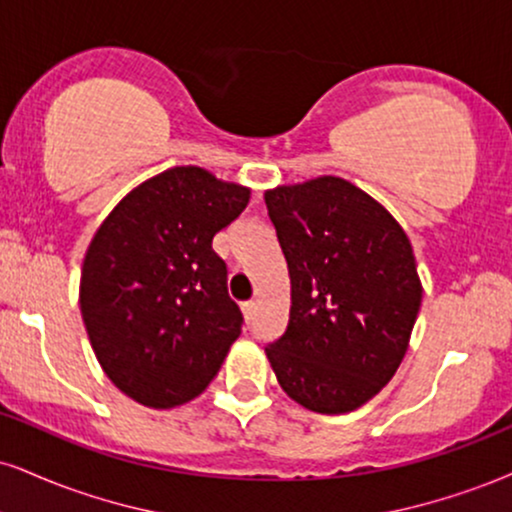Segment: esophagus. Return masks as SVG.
I'll use <instances>...</instances> for the list:
<instances>
[{
  "label": "esophagus",
  "mask_w": 512,
  "mask_h": 512,
  "mask_svg": "<svg viewBox=\"0 0 512 512\" xmlns=\"http://www.w3.org/2000/svg\"><path fill=\"white\" fill-rule=\"evenodd\" d=\"M240 310H243V315H245V319H248V322H250V319H252V317H255L257 303H255V300H248V303H243V305H240Z\"/></svg>",
  "instance_id": "esophagus-1"
}]
</instances>
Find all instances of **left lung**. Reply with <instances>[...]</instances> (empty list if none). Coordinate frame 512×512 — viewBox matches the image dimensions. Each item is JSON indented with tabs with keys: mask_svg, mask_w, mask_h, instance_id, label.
Returning <instances> with one entry per match:
<instances>
[{
	"mask_svg": "<svg viewBox=\"0 0 512 512\" xmlns=\"http://www.w3.org/2000/svg\"><path fill=\"white\" fill-rule=\"evenodd\" d=\"M288 264L286 334L264 348L288 398L343 415L389 384L408 353L422 281L396 217L341 176L264 193Z\"/></svg>",
	"mask_w": 512,
	"mask_h": 512,
	"instance_id": "left-lung-1",
	"label": "left lung"
}]
</instances>
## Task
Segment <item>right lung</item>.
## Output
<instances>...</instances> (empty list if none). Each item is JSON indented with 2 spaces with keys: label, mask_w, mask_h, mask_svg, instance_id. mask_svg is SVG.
<instances>
[{
  "label": "right lung",
  "mask_w": 512,
  "mask_h": 512,
  "mask_svg": "<svg viewBox=\"0 0 512 512\" xmlns=\"http://www.w3.org/2000/svg\"><path fill=\"white\" fill-rule=\"evenodd\" d=\"M248 202V186L174 166L123 195L92 236L80 312L104 374L135 403L176 408L217 377L243 315L212 238Z\"/></svg>",
  "instance_id": "obj_1"
}]
</instances>
